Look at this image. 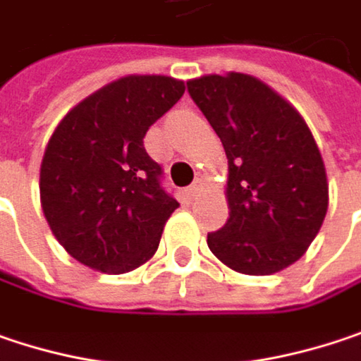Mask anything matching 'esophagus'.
I'll list each match as a JSON object with an SVG mask.
<instances>
[{
    "mask_svg": "<svg viewBox=\"0 0 361 361\" xmlns=\"http://www.w3.org/2000/svg\"><path fill=\"white\" fill-rule=\"evenodd\" d=\"M201 191H203V180H199V178H197L193 185H191V187L187 189L189 197H197V195L201 193Z\"/></svg>",
    "mask_w": 361,
    "mask_h": 361,
    "instance_id": "obj_1",
    "label": "esophagus"
}]
</instances>
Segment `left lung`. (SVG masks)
I'll return each instance as SVG.
<instances>
[{
	"label": "left lung",
	"instance_id": "8db88e82",
	"mask_svg": "<svg viewBox=\"0 0 361 361\" xmlns=\"http://www.w3.org/2000/svg\"><path fill=\"white\" fill-rule=\"evenodd\" d=\"M228 158L230 218L207 246L232 271L290 267L319 234L329 207L321 149L304 116L255 75L230 71L187 82Z\"/></svg>",
	"mask_w": 361,
	"mask_h": 361
}]
</instances>
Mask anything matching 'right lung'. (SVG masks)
<instances>
[{"label":"right lung","instance_id":"obj_1","mask_svg":"<svg viewBox=\"0 0 361 361\" xmlns=\"http://www.w3.org/2000/svg\"><path fill=\"white\" fill-rule=\"evenodd\" d=\"M185 82L125 75L92 92L55 127L40 162V207L82 265L121 275L158 250L178 201L160 187L147 129L180 100Z\"/></svg>","mask_w":361,"mask_h":361}]
</instances>
